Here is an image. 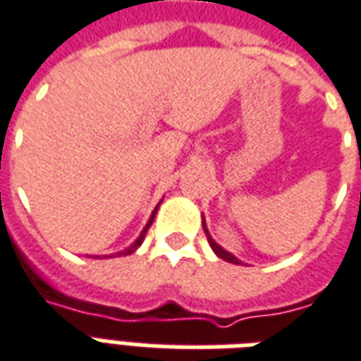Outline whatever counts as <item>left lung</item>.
I'll return each mask as SVG.
<instances>
[{
    "mask_svg": "<svg viewBox=\"0 0 361 361\" xmlns=\"http://www.w3.org/2000/svg\"><path fill=\"white\" fill-rule=\"evenodd\" d=\"M203 230H204V234H207V240H209V243H211L212 251H214L220 259H224V261H228V263H234V265H240V263H242L240 259H235L230 251H226L224 247H220L219 243L212 240L211 234H209V230H207V224H204V219H203Z\"/></svg>",
    "mask_w": 361,
    "mask_h": 361,
    "instance_id": "8db88e82",
    "label": "left lung"
}]
</instances>
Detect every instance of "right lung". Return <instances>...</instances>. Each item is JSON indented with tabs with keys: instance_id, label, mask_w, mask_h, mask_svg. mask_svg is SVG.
<instances>
[{
	"instance_id": "add662e5",
	"label": "right lung",
	"mask_w": 361,
	"mask_h": 361,
	"mask_svg": "<svg viewBox=\"0 0 361 361\" xmlns=\"http://www.w3.org/2000/svg\"><path fill=\"white\" fill-rule=\"evenodd\" d=\"M157 211H158V207H157V209H154V211H152V214H150L149 222H147V226L142 228L141 235H139V238H137V240H135V242L131 243V245H129V247H127V250L119 251L118 255H131V253H133V251L137 250V247H139V245H141V243H142V240H145V234H147V230H149V228H150V224H152V220H154V214H157ZM111 257H114V255H111Z\"/></svg>"
}]
</instances>
